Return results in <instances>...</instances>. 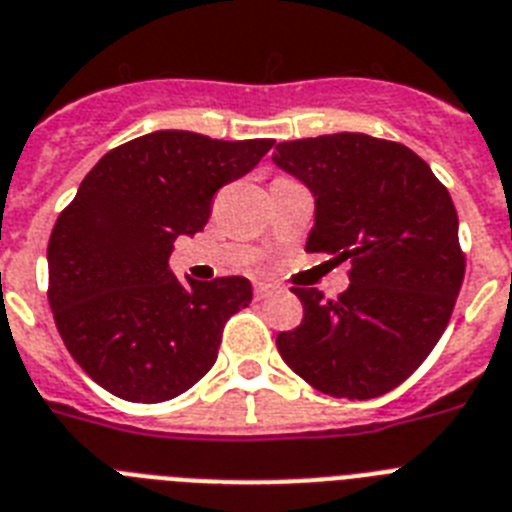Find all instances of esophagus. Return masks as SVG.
<instances>
[{"label":"esophagus","instance_id":"obj_1","mask_svg":"<svg viewBox=\"0 0 512 512\" xmlns=\"http://www.w3.org/2000/svg\"><path fill=\"white\" fill-rule=\"evenodd\" d=\"M273 291H276L273 283H255V299H268Z\"/></svg>","mask_w":512,"mask_h":512}]
</instances>
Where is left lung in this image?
<instances>
[{"label": "left lung", "instance_id": "8db88e82", "mask_svg": "<svg viewBox=\"0 0 512 512\" xmlns=\"http://www.w3.org/2000/svg\"><path fill=\"white\" fill-rule=\"evenodd\" d=\"M273 163L315 197L304 249L351 263L338 299L291 289L304 320L278 333L283 362L336 398L388 393L427 359L453 315L466 270L453 200L414 150L362 132L278 143Z\"/></svg>", "mask_w": 512, "mask_h": 512}]
</instances>
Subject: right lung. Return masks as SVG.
Here are the masks:
<instances>
[{
	"label": "right lung",
	"instance_id": "right-lung-1",
	"mask_svg": "<svg viewBox=\"0 0 512 512\" xmlns=\"http://www.w3.org/2000/svg\"><path fill=\"white\" fill-rule=\"evenodd\" d=\"M276 140H213L161 130L109 150L49 239V304L85 375L117 398L161 403L216 364L223 325L252 302L242 276L182 283L176 236H195L223 184Z\"/></svg>",
	"mask_w": 512,
	"mask_h": 512
}]
</instances>
